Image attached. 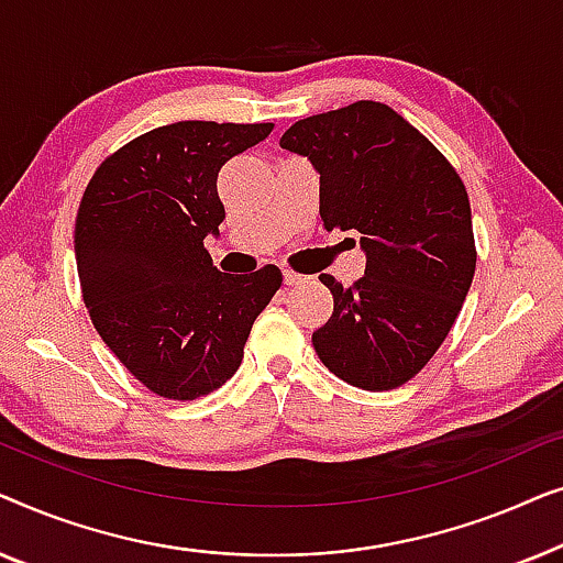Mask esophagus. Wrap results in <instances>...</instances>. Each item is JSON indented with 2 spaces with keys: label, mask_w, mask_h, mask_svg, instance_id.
I'll return each instance as SVG.
<instances>
[{
  "label": "esophagus",
  "mask_w": 563,
  "mask_h": 563,
  "mask_svg": "<svg viewBox=\"0 0 563 563\" xmlns=\"http://www.w3.org/2000/svg\"><path fill=\"white\" fill-rule=\"evenodd\" d=\"M305 282V276L302 274H297V272H291V268H284V284H302Z\"/></svg>",
  "instance_id": "obj_1"
}]
</instances>
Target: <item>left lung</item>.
I'll use <instances>...</instances> for the list:
<instances>
[{
	"mask_svg": "<svg viewBox=\"0 0 563 563\" xmlns=\"http://www.w3.org/2000/svg\"><path fill=\"white\" fill-rule=\"evenodd\" d=\"M282 148L320 172L325 230H358L366 272L320 274L333 314L312 333L322 364L368 391L402 387L441 349L476 268L472 205L451 161L372 99L291 125Z\"/></svg>",
	"mask_w": 563,
	"mask_h": 563,
	"instance_id": "1",
	"label": "left lung"
}]
</instances>
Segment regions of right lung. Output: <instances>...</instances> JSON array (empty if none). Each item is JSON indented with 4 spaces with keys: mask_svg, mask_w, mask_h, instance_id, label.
Listing matches in <instances>:
<instances>
[{
    "mask_svg": "<svg viewBox=\"0 0 563 563\" xmlns=\"http://www.w3.org/2000/svg\"><path fill=\"white\" fill-rule=\"evenodd\" d=\"M274 122L184 120L137 135L97 166L74 228L91 325L153 395L205 397L238 372L279 266L222 274L205 249L225 207L218 174Z\"/></svg>",
    "mask_w": 563,
    "mask_h": 563,
    "instance_id": "right-lung-1",
    "label": "right lung"
}]
</instances>
